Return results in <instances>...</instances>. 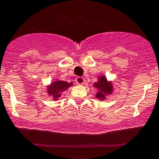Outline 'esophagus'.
I'll use <instances>...</instances> for the list:
<instances>
[{
  "label": "esophagus",
  "instance_id": "1",
  "mask_svg": "<svg viewBox=\"0 0 159 159\" xmlns=\"http://www.w3.org/2000/svg\"><path fill=\"white\" fill-rule=\"evenodd\" d=\"M75 81L78 85H83L84 82H85V79L82 77H77L75 78Z\"/></svg>",
  "mask_w": 159,
  "mask_h": 159
}]
</instances>
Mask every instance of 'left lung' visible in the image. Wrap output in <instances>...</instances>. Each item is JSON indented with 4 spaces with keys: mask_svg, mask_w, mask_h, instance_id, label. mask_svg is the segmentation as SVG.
Listing matches in <instances>:
<instances>
[{
    "mask_svg": "<svg viewBox=\"0 0 159 159\" xmlns=\"http://www.w3.org/2000/svg\"><path fill=\"white\" fill-rule=\"evenodd\" d=\"M94 86L99 89L96 95L98 98L104 99L106 98L105 94H110L112 93V84L109 83L105 77H100L99 81L94 83Z\"/></svg>",
    "mask_w": 159,
    "mask_h": 159,
    "instance_id": "left-lung-1",
    "label": "left lung"
}]
</instances>
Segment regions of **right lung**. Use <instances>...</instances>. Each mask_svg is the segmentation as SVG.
Here are the masks:
<instances>
[{"mask_svg":"<svg viewBox=\"0 0 159 159\" xmlns=\"http://www.w3.org/2000/svg\"><path fill=\"white\" fill-rule=\"evenodd\" d=\"M70 85H72V83H68L66 81H57L54 83L50 85V86H49L48 93L49 95H52L53 97L54 100H57L61 96L60 92L66 90L67 88L70 87Z\"/></svg>","mask_w":159,"mask_h":159,"instance_id":"add662e5","label":"right lung"}]
</instances>
